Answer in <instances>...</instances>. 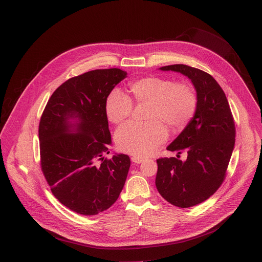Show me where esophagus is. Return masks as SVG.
<instances>
[{
  "label": "esophagus",
  "mask_w": 262,
  "mask_h": 262,
  "mask_svg": "<svg viewBox=\"0 0 262 262\" xmlns=\"http://www.w3.org/2000/svg\"><path fill=\"white\" fill-rule=\"evenodd\" d=\"M144 160H145V158H143V157H139V156H134V157H132V161L135 162V163H141V162H143Z\"/></svg>",
  "instance_id": "1"
}]
</instances>
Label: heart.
<instances>
[{
    "mask_svg": "<svg viewBox=\"0 0 262 262\" xmlns=\"http://www.w3.org/2000/svg\"><path fill=\"white\" fill-rule=\"evenodd\" d=\"M135 101L149 104L146 123L127 122L115 134L117 147L128 154L146 156L167 139V129H184L194 116L198 99L193 87L187 82H172L162 77H145L129 84ZM133 111L132 100L119 90L112 91L106 99L105 112L109 121L123 122Z\"/></svg>",
    "mask_w": 262,
    "mask_h": 262,
    "instance_id": "1",
    "label": "heart"
}]
</instances>
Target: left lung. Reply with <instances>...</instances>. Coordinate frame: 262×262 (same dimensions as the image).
<instances>
[{
  "mask_svg": "<svg viewBox=\"0 0 262 262\" xmlns=\"http://www.w3.org/2000/svg\"><path fill=\"white\" fill-rule=\"evenodd\" d=\"M159 69L188 77L196 92L194 116L166 148L178 154L185 151L187 159L156 160L160 195L173 206L189 208L208 200L222 184L234 148V122L224 92L210 74L186 64Z\"/></svg>",
  "mask_w": 262,
  "mask_h": 262,
  "instance_id": "8db88e82",
  "label": "left lung"
}]
</instances>
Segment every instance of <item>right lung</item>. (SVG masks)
<instances>
[{
    "label": "right lung",
    "mask_w": 262,
    "mask_h": 262,
    "mask_svg": "<svg viewBox=\"0 0 262 262\" xmlns=\"http://www.w3.org/2000/svg\"><path fill=\"white\" fill-rule=\"evenodd\" d=\"M120 69L86 72L62 83L39 124L43 175L53 195L81 215H97L119 198L130 166L128 155L108 159L112 144L105 103L126 77Z\"/></svg>",
    "instance_id": "add662e5"
}]
</instances>
